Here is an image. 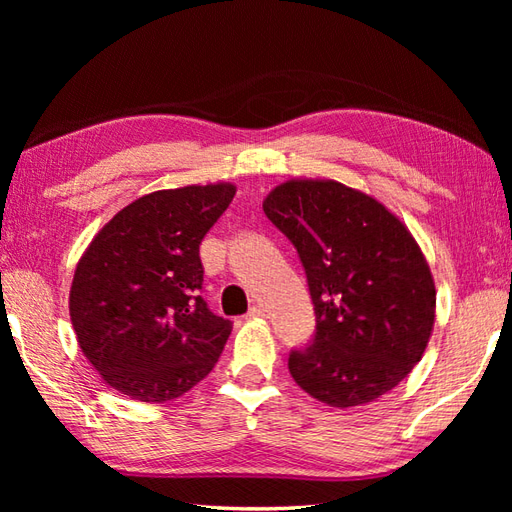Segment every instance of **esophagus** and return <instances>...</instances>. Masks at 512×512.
Instances as JSON below:
<instances>
[{"label": "esophagus", "instance_id": "1", "mask_svg": "<svg viewBox=\"0 0 512 512\" xmlns=\"http://www.w3.org/2000/svg\"><path fill=\"white\" fill-rule=\"evenodd\" d=\"M246 317H248V319H255V317H264V306H259V303H257V306H253V308H250V310H248V314H246Z\"/></svg>", "mask_w": 512, "mask_h": 512}]
</instances>
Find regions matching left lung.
<instances>
[{"mask_svg":"<svg viewBox=\"0 0 512 512\" xmlns=\"http://www.w3.org/2000/svg\"><path fill=\"white\" fill-rule=\"evenodd\" d=\"M264 213L295 246L317 317L308 345L288 354L301 389L356 407L394 389L429 343L436 286L396 215L334 180H290Z\"/></svg>","mask_w":512,"mask_h":512,"instance_id":"left-lung-1","label":"left lung"}]
</instances>
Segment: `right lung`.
<instances>
[{
	"mask_svg": "<svg viewBox=\"0 0 512 512\" xmlns=\"http://www.w3.org/2000/svg\"><path fill=\"white\" fill-rule=\"evenodd\" d=\"M233 195V184L143 195L81 257L70 319L83 354L121 394L167 402L215 367L233 323L202 299L200 244Z\"/></svg>",
	"mask_w": 512,
	"mask_h": 512,
	"instance_id": "right-lung-1",
	"label": "right lung"
}]
</instances>
